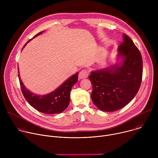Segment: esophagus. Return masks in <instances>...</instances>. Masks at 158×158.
<instances>
[{
  "label": "esophagus",
  "mask_w": 158,
  "mask_h": 158,
  "mask_svg": "<svg viewBox=\"0 0 158 158\" xmlns=\"http://www.w3.org/2000/svg\"><path fill=\"white\" fill-rule=\"evenodd\" d=\"M88 71L86 69H83L82 71H81V72L79 73V76L81 79H84V78H86L88 76Z\"/></svg>",
  "instance_id": "obj_1"
}]
</instances>
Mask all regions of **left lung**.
I'll return each mask as SVG.
<instances>
[{
	"label": "left lung",
	"mask_w": 158,
	"mask_h": 158,
	"mask_svg": "<svg viewBox=\"0 0 158 158\" xmlns=\"http://www.w3.org/2000/svg\"><path fill=\"white\" fill-rule=\"evenodd\" d=\"M124 57L121 66L92 72L89 79L93 84L91 98L101 110L113 112L126 106L138 93L143 77V59L132 39L123 34L118 48Z\"/></svg>",
	"instance_id": "obj_1"
}]
</instances>
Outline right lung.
<instances>
[{
    "instance_id": "add662e5",
    "label": "right lung",
    "mask_w": 158,
    "mask_h": 158,
    "mask_svg": "<svg viewBox=\"0 0 158 158\" xmlns=\"http://www.w3.org/2000/svg\"><path fill=\"white\" fill-rule=\"evenodd\" d=\"M40 34H42V32L36 34L33 38ZM31 39H32L29 40L27 43ZM27 43H26L24 47ZM78 74L79 73H77L65 81L54 91L44 96H38L29 91L25 87L21 79H20L19 74H18V76L22 93L29 104L42 113L53 114L60 113L69 106L71 90L74 84L78 81Z\"/></svg>"
}]
</instances>
